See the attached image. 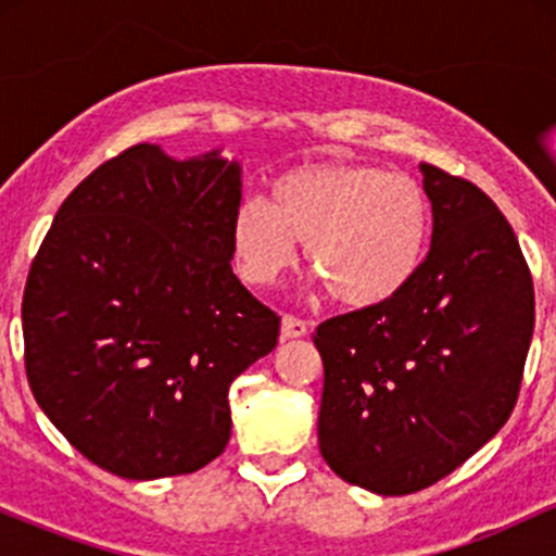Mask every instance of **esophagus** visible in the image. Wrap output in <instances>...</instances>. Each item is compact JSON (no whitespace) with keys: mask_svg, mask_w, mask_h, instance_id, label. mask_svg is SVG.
I'll list each match as a JSON object with an SVG mask.
<instances>
[{"mask_svg":"<svg viewBox=\"0 0 556 556\" xmlns=\"http://www.w3.org/2000/svg\"><path fill=\"white\" fill-rule=\"evenodd\" d=\"M305 334H308V321H303V318L290 316V314L282 316V337H285V340H298V337H305Z\"/></svg>","mask_w":556,"mask_h":556,"instance_id":"esophagus-1","label":"esophagus"}]
</instances>
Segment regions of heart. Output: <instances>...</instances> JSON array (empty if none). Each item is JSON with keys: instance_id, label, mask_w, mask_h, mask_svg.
I'll list each match as a JSON object with an SVG mask.
<instances>
[{"instance_id": "1", "label": "heart", "mask_w": 556, "mask_h": 556, "mask_svg": "<svg viewBox=\"0 0 556 556\" xmlns=\"http://www.w3.org/2000/svg\"><path fill=\"white\" fill-rule=\"evenodd\" d=\"M431 240L418 180L374 164H303L271 182L269 203L248 198L232 216V248L251 285L277 282L305 258L348 308H374L416 279Z\"/></svg>"}]
</instances>
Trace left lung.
Returning <instances> with one entry per match:
<instances>
[{"instance_id": "obj_1", "label": "left lung", "mask_w": 556, "mask_h": 556, "mask_svg": "<svg viewBox=\"0 0 556 556\" xmlns=\"http://www.w3.org/2000/svg\"><path fill=\"white\" fill-rule=\"evenodd\" d=\"M433 232L424 266L387 303L318 324V446L342 481L402 496L442 481L507 424L535 300L496 203L420 164Z\"/></svg>"}]
</instances>
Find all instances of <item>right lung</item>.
<instances>
[{"instance_id":"obj_1","label":"right lung","mask_w":556,"mask_h":556,"mask_svg":"<svg viewBox=\"0 0 556 556\" xmlns=\"http://www.w3.org/2000/svg\"><path fill=\"white\" fill-rule=\"evenodd\" d=\"M240 164L138 143L65 198L23 292L25 374L83 457L130 481L225 452L227 392L279 316L232 274Z\"/></svg>"}]
</instances>
